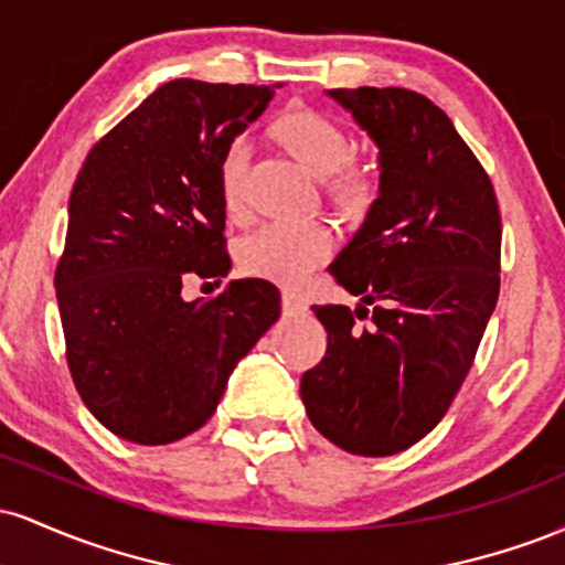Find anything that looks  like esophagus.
I'll use <instances>...</instances> for the list:
<instances>
[{"instance_id": "1", "label": "esophagus", "mask_w": 565, "mask_h": 565, "mask_svg": "<svg viewBox=\"0 0 565 565\" xmlns=\"http://www.w3.org/2000/svg\"><path fill=\"white\" fill-rule=\"evenodd\" d=\"M281 310L287 316H295V313H300L302 310V305H300V300H297L295 295H291V291H284V297H281Z\"/></svg>"}]
</instances>
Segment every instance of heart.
<instances>
[{
  "label": "heart",
  "instance_id": "obj_1",
  "mask_svg": "<svg viewBox=\"0 0 565 565\" xmlns=\"http://www.w3.org/2000/svg\"><path fill=\"white\" fill-rule=\"evenodd\" d=\"M278 138L319 178L340 172L353 157V140L348 138L345 129L329 116L313 111L284 116L278 121ZM246 164H249V140H231L220 159V193L231 215L244 210ZM353 185L355 180L350 174L337 180L340 191H353ZM332 231L319 220H276L242 238L238 265L244 274L295 289L332 255Z\"/></svg>",
  "mask_w": 565,
  "mask_h": 565
}]
</instances>
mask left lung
Listing matches in <instances>:
<instances>
[{
    "label": "left lung",
    "instance_id": "8db88e82",
    "mask_svg": "<svg viewBox=\"0 0 565 565\" xmlns=\"http://www.w3.org/2000/svg\"><path fill=\"white\" fill-rule=\"evenodd\" d=\"M329 97L377 142L380 193L329 268L361 305L313 308L329 342L300 395L334 446L391 457L444 419L468 377L499 297L502 217L481 161L425 95L359 87Z\"/></svg>",
    "mask_w": 565,
    "mask_h": 565
}]
</instances>
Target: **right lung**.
<instances>
[{"label":"right lung","mask_w":565,"mask_h":565,"mask_svg":"<svg viewBox=\"0 0 565 565\" xmlns=\"http://www.w3.org/2000/svg\"><path fill=\"white\" fill-rule=\"evenodd\" d=\"M274 87L174 79L93 146L55 270L71 377L114 436L161 446L215 414L238 361L281 316L263 278L185 302L191 276H228L220 159Z\"/></svg>","instance_id":"obj_1"}]
</instances>
